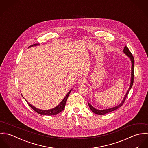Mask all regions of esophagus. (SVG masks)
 Here are the masks:
<instances>
[{
  "label": "esophagus",
  "mask_w": 148,
  "mask_h": 148,
  "mask_svg": "<svg viewBox=\"0 0 148 148\" xmlns=\"http://www.w3.org/2000/svg\"><path fill=\"white\" fill-rule=\"evenodd\" d=\"M85 83H86V79H85V78H80V79L78 80V84L79 85H80V86H82V85H85Z\"/></svg>",
  "instance_id": "34e87169"
}]
</instances>
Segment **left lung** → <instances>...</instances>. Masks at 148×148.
Masks as SVG:
<instances>
[{
    "label": "left lung",
    "instance_id": "1",
    "mask_svg": "<svg viewBox=\"0 0 148 148\" xmlns=\"http://www.w3.org/2000/svg\"><path fill=\"white\" fill-rule=\"evenodd\" d=\"M123 51V53H124L127 56H128V57H129V58L130 59V60H131V62H132L131 81H130V87H129V88L128 89L127 92L126 93V94H125V97H124V98H123L122 101L121 102V103L119 105H118L115 106V107H113V108H110V109H104V110H98V109H95L92 105H91L89 103V106L90 109H91V110L93 113H94L96 114H98V115H104V114H106V113H110V112H113V111H114V110L117 109L118 108H119L123 105V103H124V102H125V99H126V97H127V94H128V93H129L130 90L131 89L132 86H133V81H134V57H133V55L132 54L131 52L130 51V50H129V49L127 48V46H125Z\"/></svg>",
    "mask_w": 148,
    "mask_h": 148
}]
</instances>
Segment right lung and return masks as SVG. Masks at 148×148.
I'll use <instances>...</instances> for the list:
<instances>
[{
	"mask_svg": "<svg viewBox=\"0 0 148 148\" xmlns=\"http://www.w3.org/2000/svg\"><path fill=\"white\" fill-rule=\"evenodd\" d=\"M37 45H39V44H34L31 46H30L29 47V48L30 47H32L34 46H37ZM71 90L66 94V97L64 98V99L62 101V102L59 103V105L56 106V108H53V109H50V110H40V109H37L35 107H34V106L31 105L30 103H29L27 100H26V101L27 102V103L29 104V105L30 106V107L35 111L37 113L39 114H41V115H46V116H54V115H57V114H58L59 113H60L64 109V107H65V105H66V101H67V98L71 92Z\"/></svg>",
	"mask_w": 148,
	"mask_h": 148,
	"instance_id": "1",
	"label": "right lung"
}]
</instances>
